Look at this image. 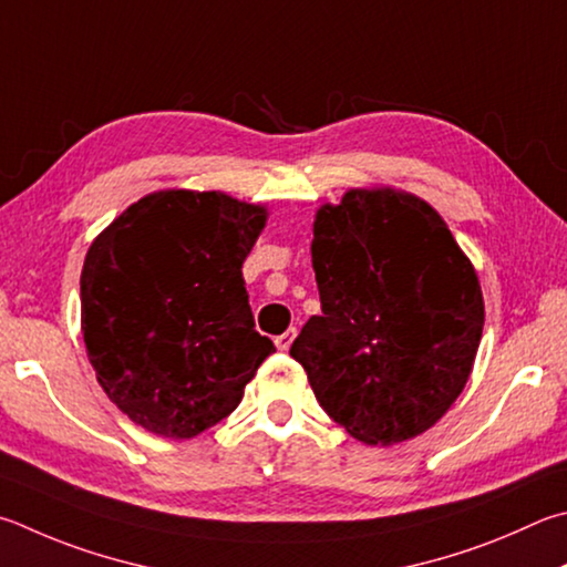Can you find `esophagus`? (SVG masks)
Returning a JSON list of instances; mask_svg holds the SVG:
<instances>
[{"label":"esophagus","mask_w":567,"mask_h":567,"mask_svg":"<svg viewBox=\"0 0 567 567\" xmlns=\"http://www.w3.org/2000/svg\"><path fill=\"white\" fill-rule=\"evenodd\" d=\"M292 339H295V329H287L285 334L275 337V347L280 349V352H287V349H290V344H292Z\"/></svg>","instance_id":"1"}]
</instances>
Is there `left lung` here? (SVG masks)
<instances>
[{
    "mask_svg": "<svg viewBox=\"0 0 567 567\" xmlns=\"http://www.w3.org/2000/svg\"><path fill=\"white\" fill-rule=\"evenodd\" d=\"M322 315L290 347L339 426L369 446L424 434L468 382L483 332L476 270L416 195L349 190L315 220Z\"/></svg>",
    "mask_w": 567,
    "mask_h": 567,
    "instance_id": "left-lung-1",
    "label": "left lung"
}]
</instances>
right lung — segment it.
<instances>
[{
	"label": "right lung",
	"instance_id": "obj_1",
	"mask_svg": "<svg viewBox=\"0 0 567 567\" xmlns=\"http://www.w3.org/2000/svg\"><path fill=\"white\" fill-rule=\"evenodd\" d=\"M265 218L225 193L161 190L91 243L81 332L99 384L138 426L198 436L238 409L275 352L243 280Z\"/></svg>",
	"mask_w": 567,
	"mask_h": 567
}]
</instances>
